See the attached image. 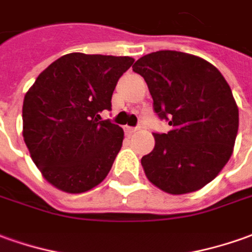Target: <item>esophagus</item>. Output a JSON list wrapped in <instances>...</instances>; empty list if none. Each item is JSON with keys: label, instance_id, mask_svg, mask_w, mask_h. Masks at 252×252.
I'll list each match as a JSON object with an SVG mask.
<instances>
[{"label": "esophagus", "instance_id": "34e87169", "mask_svg": "<svg viewBox=\"0 0 252 252\" xmlns=\"http://www.w3.org/2000/svg\"><path fill=\"white\" fill-rule=\"evenodd\" d=\"M139 131V126H136V128H132V126H126V132L128 135H132V133H136Z\"/></svg>", "mask_w": 252, "mask_h": 252}]
</instances>
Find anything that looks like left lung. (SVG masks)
Segmentation results:
<instances>
[{
  "label": "left lung",
  "instance_id": "left-lung-1",
  "mask_svg": "<svg viewBox=\"0 0 252 252\" xmlns=\"http://www.w3.org/2000/svg\"><path fill=\"white\" fill-rule=\"evenodd\" d=\"M132 68L171 126L168 133H153L155 149L140 160L145 175L169 194L200 190L233 153L239 107L229 84L210 62L176 51L145 55Z\"/></svg>",
  "mask_w": 252,
  "mask_h": 252
}]
</instances>
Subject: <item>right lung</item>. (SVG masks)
I'll use <instances>...</instances> for the list:
<instances>
[{"label": "right lung", "mask_w": 252, "mask_h": 252, "mask_svg": "<svg viewBox=\"0 0 252 252\" xmlns=\"http://www.w3.org/2000/svg\"><path fill=\"white\" fill-rule=\"evenodd\" d=\"M132 63L129 56L73 52L51 63L26 92L25 143L56 189L84 193L107 176L124 131L99 113L110 110L116 84Z\"/></svg>", "instance_id": "add662e5"}]
</instances>
